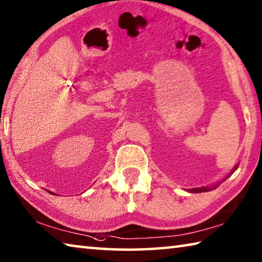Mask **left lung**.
Wrapping results in <instances>:
<instances>
[{"instance_id": "1", "label": "left lung", "mask_w": 262, "mask_h": 262, "mask_svg": "<svg viewBox=\"0 0 262 262\" xmlns=\"http://www.w3.org/2000/svg\"><path fill=\"white\" fill-rule=\"evenodd\" d=\"M205 190L207 191L208 189H205V188H203V189H190L189 191H191V192H192V191H193V192H194V191H196V192H202V191H205ZM210 190H212V189H210Z\"/></svg>"}]
</instances>
